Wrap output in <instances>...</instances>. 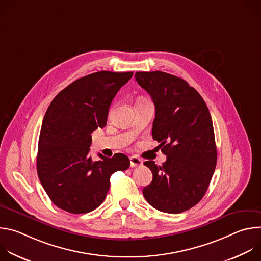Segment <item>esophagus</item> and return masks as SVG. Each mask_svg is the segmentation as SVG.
I'll list each match as a JSON object with an SVG mask.
<instances>
[{
  "instance_id": "1",
  "label": "esophagus",
  "mask_w": 261,
  "mask_h": 261,
  "mask_svg": "<svg viewBox=\"0 0 261 261\" xmlns=\"http://www.w3.org/2000/svg\"><path fill=\"white\" fill-rule=\"evenodd\" d=\"M130 165H131V167L140 166V165H142V160L136 156H132V157H130Z\"/></svg>"
}]
</instances>
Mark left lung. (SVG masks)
<instances>
[{"instance_id": "left-lung-1", "label": "left lung", "mask_w": 261, "mask_h": 261, "mask_svg": "<svg viewBox=\"0 0 261 261\" xmlns=\"http://www.w3.org/2000/svg\"><path fill=\"white\" fill-rule=\"evenodd\" d=\"M135 80L153 99L152 135L167 158L161 166L144 162L153 180L143 188V196L158 211L182 213L201 200L216 168L211 114L199 93L179 77L153 71L136 72Z\"/></svg>"}]
</instances>
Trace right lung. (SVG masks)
Masks as SVG:
<instances>
[{
    "mask_svg": "<svg viewBox=\"0 0 261 261\" xmlns=\"http://www.w3.org/2000/svg\"><path fill=\"white\" fill-rule=\"evenodd\" d=\"M133 72L100 71L61 91L44 116L37 154V173L50 200L71 214L97 208L110 187V175L129 168L121 153L113 158L90 157L91 133L103 128L118 91Z\"/></svg>",
    "mask_w": 261,
    "mask_h": 261,
    "instance_id": "obj_1",
    "label": "right lung"
}]
</instances>
